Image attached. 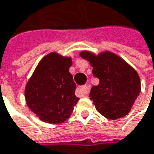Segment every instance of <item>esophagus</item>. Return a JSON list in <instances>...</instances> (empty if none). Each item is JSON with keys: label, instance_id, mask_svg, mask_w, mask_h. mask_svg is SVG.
Instances as JSON below:
<instances>
[{"label": "esophagus", "instance_id": "1", "mask_svg": "<svg viewBox=\"0 0 154 154\" xmlns=\"http://www.w3.org/2000/svg\"><path fill=\"white\" fill-rule=\"evenodd\" d=\"M77 91L80 94H84V95H87L89 93V86L88 85H84V86H80L77 89Z\"/></svg>", "mask_w": 154, "mask_h": 154}]
</instances>
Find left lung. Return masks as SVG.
Instances as JSON below:
<instances>
[{
    "label": "left lung",
    "mask_w": 154,
    "mask_h": 154,
    "mask_svg": "<svg viewBox=\"0 0 154 154\" xmlns=\"http://www.w3.org/2000/svg\"><path fill=\"white\" fill-rule=\"evenodd\" d=\"M80 56L93 67V76L100 79L92 86L90 100L97 111L111 120L127 116L141 91L137 72L120 56L109 51L95 55L82 51Z\"/></svg>",
    "instance_id": "left-lung-1"
}]
</instances>
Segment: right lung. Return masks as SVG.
Listing matches in <instances>:
<instances>
[{"mask_svg":"<svg viewBox=\"0 0 154 154\" xmlns=\"http://www.w3.org/2000/svg\"><path fill=\"white\" fill-rule=\"evenodd\" d=\"M71 65L70 57L50 53L41 59L26 84V104L42 122L62 123L73 112L79 99L69 71Z\"/></svg>","mask_w":154,"mask_h":154,"instance_id":"1","label":"right lung"}]
</instances>
